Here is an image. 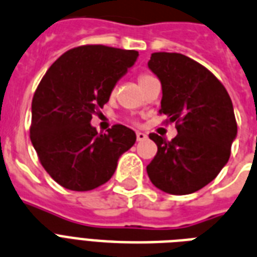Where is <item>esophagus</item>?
Segmentation results:
<instances>
[{"mask_svg": "<svg viewBox=\"0 0 257 257\" xmlns=\"http://www.w3.org/2000/svg\"><path fill=\"white\" fill-rule=\"evenodd\" d=\"M146 139H147V135L145 134V133H141V131L137 133V141L141 142V141H146Z\"/></svg>", "mask_w": 257, "mask_h": 257, "instance_id": "34e87169", "label": "esophagus"}]
</instances>
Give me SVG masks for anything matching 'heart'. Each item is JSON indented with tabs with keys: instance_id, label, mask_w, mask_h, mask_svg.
Returning a JSON list of instances; mask_svg holds the SVG:
<instances>
[{
	"instance_id": "1",
	"label": "heart",
	"mask_w": 257,
	"mask_h": 257,
	"mask_svg": "<svg viewBox=\"0 0 257 257\" xmlns=\"http://www.w3.org/2000/svg\"><path fill=\"white\" fill-rule=\"evenodd\" d=\"M150 77H153V76H150V75H141V76H139V79H138L139 84H143V83H145L146 80H149Z\"/></svg>"
}]
</instances>
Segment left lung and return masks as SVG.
I'll use <instances>...</instances> for the list:
<instances>
[{
    "label": "left lung",
    "instance_id": "1",
    "mask_svg": "<svg viewBox=\"0 0 257 257\" xmlns=\"http://www.w3.org/2000/svg\"><path fill=\"white\" fill-rule=\"evenodd\" d=\"M147 65L162 84L160 114L178 131L172 141L149 135L158 151L147 174L162 192L190 194L213 181L229 160L237 135L233 104L221 81L185 55L151 53Z\"/></svg>",
    "mask_w": 257,
    "mask_h": 257
}]
</instances>
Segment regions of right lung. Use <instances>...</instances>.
I'll use <instances>...</instances> for the list:
<instances>
[{
  "label": "right lung",
  "mask_w": 257,
  "mask_h": 257,
  "mask_svg": "<svg viewBox=\"0 0 257 257\" xmlns=\"http://www.w3.org/2000/svg\"><path fill=\"white\" fill-rule=\"evenodd\" d=\"M138 55L131 49L81 45L63 53L37 85L31 141L43 168L63 188L87 192L106 184L119 157L137 141L123 124L97 134L89 122Z\"/></svg>",
  "instance_id": "1"
}]
</instances>
